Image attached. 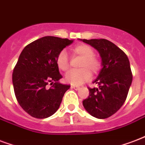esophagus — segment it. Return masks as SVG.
Masks as SVG:
<instances>
[{"instance_id":"esophagus-1","label":"esophagus","mask_w":145,"mask_h":145,"mask_svg":"<svg viewBox=\"0 0 145 145\" xmlns=\"http://www.w3.org/2000/svg\"><path fill=\"white\" fill-rule=\"evenodd\" d=\"M71 88H74V90H79L80 89V87H78V86H74V85H71Z\"/></svg>"}]
</instances>
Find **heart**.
<instances>
[{"mask_svg": "<svg viewBox=\"0 0 145 145\" xmlns=\"http://www.w3.org/2000/svg\"><path fill=\"white\" fill-rule=\"evenodd\" d=\"M74 52L82 57L80 67L82 68L71 70L66 73L65 79L66 82L73 85H80L90 80L91 73L97 72L100 68L101 64L97 57L93 55V48L88 45L81 44L74 48ZM56 64L60 70L65 71L69 68V60L66 51L62 50L56 57Z\"/></svg>", "mask_w": 145, "mask_h": 145, "instance_id": "1", "label": "heart"}]
</instances>
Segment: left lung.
<instances>
[{"label": "left lung", "mask_w": 145, "mask_h": 145, "mask_svg": "<svg viewBox=\"0 0 145 145\" xmlns=\"http://www.w3.org/2000/svg\"><path fill=\"white\" fill-rule=\"evenodd\" d=\"M97 49L102 59L103 68L94 84L89 88V96L83 106L92 116L106 119L124 104L132 81V74L127 55L112 42L104 39H82Z\"/></svg>", "instance_id": "obj_1"}]
</instances>
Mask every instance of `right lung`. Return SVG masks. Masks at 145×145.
Masks as SVG:
<instances>
[{
	"instance_id": "obj_1",
	"label": "right lung",
	"mask_w": 145,
	"mask_h": 145,
	"mask_svg": "<svg viewBox=\"0 0 145 145\" xmlns=\"http://www.w3.org/2000/svg\"><path fill=\"white\" fill-rule=\"evenodd\" d=\"M72 42L68 39L45 36L29 43L22 51L12 80L19 104L31 116L46 119L60 106L70 85L58 82L62 76L56 57Z\"/></svg>"
}]
</instances>
